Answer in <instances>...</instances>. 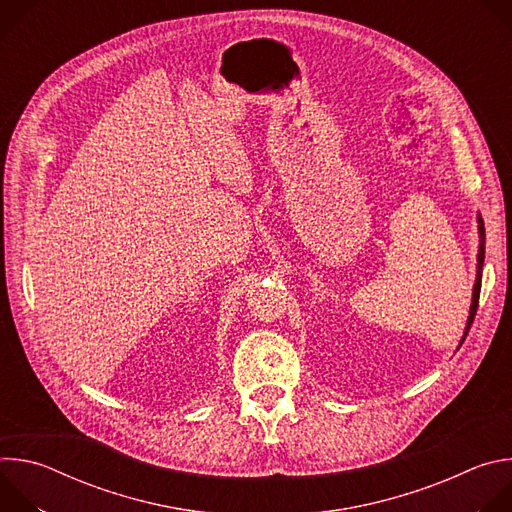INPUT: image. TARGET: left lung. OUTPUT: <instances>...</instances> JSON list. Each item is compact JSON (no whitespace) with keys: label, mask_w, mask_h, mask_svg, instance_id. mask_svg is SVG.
I'll use <instances>...</instances> for the list:
<instances>
[{"label":"left lung","mask_w":512,"mask_h":512,"mask_svg":"<svg viewBox=\"0 0 512 512\" xmlns=\"http://www.w3.org/2000/svg\"><path fill=\"white\" fill-rule=\"evenodd\" d=\"M478 235H480V247H478V265H476V283H474V289H472V306H470V316H468V322H466V330H464V336H462V342L466 340L468 336V330L474 322V316H476V310H478V300H480V285H482V265H484V243H486V235H484V221L478 214ZM460 342V344H462Z\"/></svg>","instance_id":"left-lung-1"}]
</instances>
